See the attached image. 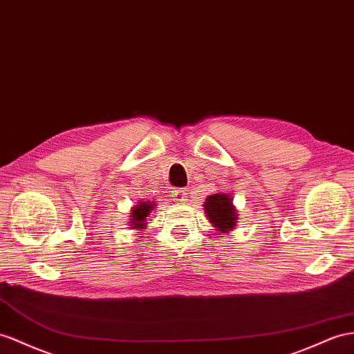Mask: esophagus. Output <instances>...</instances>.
<instances>
[{
	"instance_id": "34e87169",
	"label": "esophagus",
	"mask_w": 354,
	"mask_h": 354,
	"mask_svg": "<svg viewBox=\"0 0 354 354\" xmlns=\"http://www.w3.org/2000/svg\"><path fill=\"white\" fill-rule=\"evenodd\" d=\"M171 201L176 202V203H183V202H185V201H187V193H185V189H183V188L174 189V192H171Z\"/></svg>"
}]
</instances>
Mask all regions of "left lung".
Wrapping results in <instances>:
<instances>
[{"label": "left lung", "instance_id": "1", "mask_svg": "<svg viewBox=\"0 0 354 354\" xmlns=\"http://www.w3.org/2000/svg\"><path fill=\"white\" fill-rule=\"evenodd\" d=\"M205 214L218 233H229L238 224V211L233 205V198L227 193H214L206 197L203 203Z\"/></svg>", "mask_w": 354, "mask_h": 354}]
</instances>
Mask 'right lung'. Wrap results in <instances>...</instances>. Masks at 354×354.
<instances>
[{
    "mask_svg": "<svg viewBox=\"0 0 354 354\" xmlns=\"http://www.w3.org/2000/svg\"><path fill=\"white\" fill-rule=\"evenodd\" d=\"M157 203L156 202H145L140 201L138 202V205H134L130 211V220H129V225L130 229H136V230H143L145 225H147V218L148 215H151V212L156 209Z\"/></svg>",
    "mask_w": 354,
    "mask_h": 354,
    "instance_id": "right-lung-1",
    "label": "right lung"
}]
</instances>
